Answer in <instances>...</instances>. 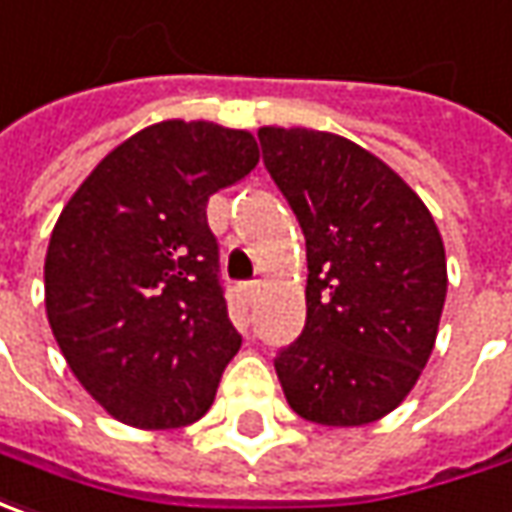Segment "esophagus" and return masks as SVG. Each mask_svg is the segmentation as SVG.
<instances>
[{
    "instance_id": "34e87169",
    "label": "esophagus",
    "mask_w": 512,
    "mask_h": 512,
    "mask_svg": "<svg viewBox=\"0 0 512 512\" xmlns=\"http://www.w3.org/2000/svg\"><path fill=\"white\" fill-rule=\"evenodd\" d=\"M257 291H260V283H257V280H252V283H243V286H240V294H243V300H246V303H252V300H255Z\"/></svg>"
}]
</instances>
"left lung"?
<instances>
[{
    "mask_svg": "<svg viewBox=\"0 0 512 512\" xmlns=\"http://www.w3.org/2000/svg\"><path fill=\"white\" fill-rule=\"evenodd\" d=\"M257 138L309 260L306 326L277 351V379L297 416L368 425L431 357L448 291L442 235L414 189L354 141L300 127Z\"/></svg>",
    "mask_w": 512,
    "mask_h": 512,
    "instance_id": "obj_1",
    "label": "left lung"
}]
</instances>
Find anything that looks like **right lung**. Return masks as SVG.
Listing matches in <instances>:
<instances>
[{"mask_svg": "<svg viewBox=\"0 0 512 512\" xmlns=\"http://www.w3.org/2000/svg\"><path fill=\"white\" fill-rule=\"evenodd\" d=\"M246 130L161 121L115 147L50 235L45 306L90 397L135 428L201 419L238 354L206 203L257 167Z\"/></svg>", "mask_w": 512, "mask_h": 512, "instance_id": "obj_1", "label": "right lung"}]
</instances>
